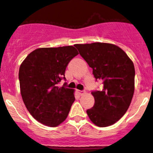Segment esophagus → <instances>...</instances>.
I'll return each instance as SVG.
<instances>
[{"label": "esophagus", "mask_w": 153, "mask_h": 153, "mask_svg": "<svg viewBox=\"0 0 153 153\" xmlns=\"http://www.w3.org/2000/svg\"><path fill=\"white\" fill-rule=\"evenodd\" d=\"M77 93H78V94L80 95V96H82V95L84 93V91H81V90H77Z\"/></svg>", "instance_id": "34e87169"}]
</instances>
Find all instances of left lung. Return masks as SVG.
Returning a JSON list of instances; mask_svg holds the SVG:
<instances>
[{
  "mask_svg": "<svg viewBox=\"0 0 153 153\" xmlns=\"http://www.w3.org/2000/svg\"><path fill=\"white\" fill-rule=\"evenodd\" d=\"M81 57L93 69L102 90L92 92L93 107L87 111L93 124L106 127L119 120L128 110L134 92V63L120 47L111 43L76 44Z\"/></svg>",
  "mask_w": 153,
  "mask_h": 153,
  "instance_id": "8db88e82",
  "label": "left lung"
}]
</instances>
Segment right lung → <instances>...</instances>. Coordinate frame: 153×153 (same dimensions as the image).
Here are the masks:
<instances>
[{"instance_id": "obj_1", "label": "right lung", "mask_w": 153, "mask_h": 153, "mask_svg": "<svg viewBox=\"0 0 153 153\" xmlns=\"http://www.w3.org/2000/svg\"><path fill=\"white\" fill-rule=\"evenodd\" d=\"M72 45L39 48L30 53L19 68L21 95L27 109L38 122L50 127L67 117L75 101L74 90L57 87L65 78L68 63L78 55Z\"/></svg>"}]
</instances>
